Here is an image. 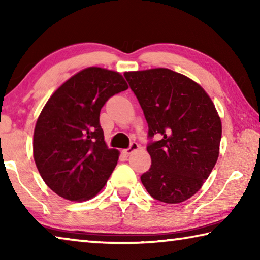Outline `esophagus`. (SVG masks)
Listing matches in <instances>:
<instances>
[{"label":"esophagus","instance_id":"34e87169","mask_svg":"<svg viewBox=\"0 0 260 260\" xmlns=\"http://www.w3.org/2000/svg\"><path fill=\"white\" fill-rule=\"evenodd\" d=\"M139 148H140V146H139L138 143H136V142H132V143H131V146H129L128 148H127V149H125L124 151H125L126 155H131L132 152L136 151V150H138Z\"/></svg>","mask_w":260,"mask_h":260}]
</instances>
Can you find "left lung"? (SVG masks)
<instances>
[{
    "label": "left lung",
    "mask_w": 260,
    "mask_h": 260,
    "mask_svg": "<svg viewBox=\"0 0 260 260\" xmlns=\"http://www.w3.org/2000/svg\"><path fill=\"white\" fill-rule=\"evenodd\" d=\"M149 127V171L144 188L167 204L184 202L200 190L219 157L221 120L208 93L181 73L158 68L125 72Z\"/></svg>",
    "instance_id": "1"
}]
</instances>
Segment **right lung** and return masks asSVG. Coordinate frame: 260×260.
<instances>
[{
  "instance_id": "right-lung-1",
  "label": "right lung",
  "mask_w": 260,
  "mask_h": 260,
  "mask_svg": "<svg viewBox=\"0 0 260 260\" xmlns=\"http://www.w3.org/2000/svg\"><path fill=\"white\" fill-rule=\"evenodd\" d=\"M128 85L119 72L87 68L60 85L39 116L33 157L39 173L57 195L73 202L93 199L117 165L119 151L109 149L100 112Z\"/></svg>"
}]
</instances>
